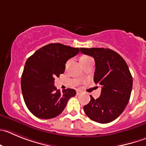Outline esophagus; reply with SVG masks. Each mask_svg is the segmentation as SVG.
I'll return each mask as SVG.
<instances>
[{
    "instance_id": "34e87169",
    "label": "esophagus",
    "mask_w": 146,
    "mask_h": 146,
    "mask_svg": "<svg viewBox=\"0 0 146 146\" xmlns=\"http://www.w3.org/2000/svg\"><path fill=\"white\" fill-rule=\"evenodd\" d=\"M82 93V91L81 90H77V95H80V94H81Z\"/></svg>"
}]
</instances>
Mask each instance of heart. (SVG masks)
<instances>
[{"label": "heart", "mask_w": 146, "mask_h": 146, "mask_svg": "<svg viewBox=\"0 0 146 146\" xmlns=\"http://www.w3.org/2000/svg\"><path fill=\"white\" fill-rule=\"evenodd\" d=\"M82 57H84V56H82Z\"/></svg>", "instance_id": "obj_1"}]
</instances>
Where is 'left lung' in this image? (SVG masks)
Segmentation results:
<instances>
[{"label": "left lung", "instance_id": "1", "mask_svg": "<svg viewBox=\"0 0 146 146\" xmlns=\"http://www.w3.org/2000/svg\"><path fill=\"white\" fill-rule=\"evenodd\" d=\"M84 54L95 61L94 82L102 85L101 95L84 106L87 117L99 123H108L121 115L128 103L133 77L125 61L110 48H80Z\"/></svg>", "mask_w": 146, "mask_h": 146}]
</instances>
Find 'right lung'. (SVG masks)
<instances>
[{
    "mask_svg": "<svg viewBox=\"0 0 146 146\" xmlns=\"http://www.w3.org/2000/svg\"><path fill=\"white\" fill-rule=\"evenodd\" d=\"M79 51V48L59 43L49 44L27 59L21 76V90L26 107L36 117H56L64 110L68 100L76 95L73 89L61 92L54 86V80L64 72L68 59Z\"/></svg>",
    "mask_w": 146,
    "mask_h": 146,
    "instance_id": "1",
    "label": "right lung"
}]
</instances>
